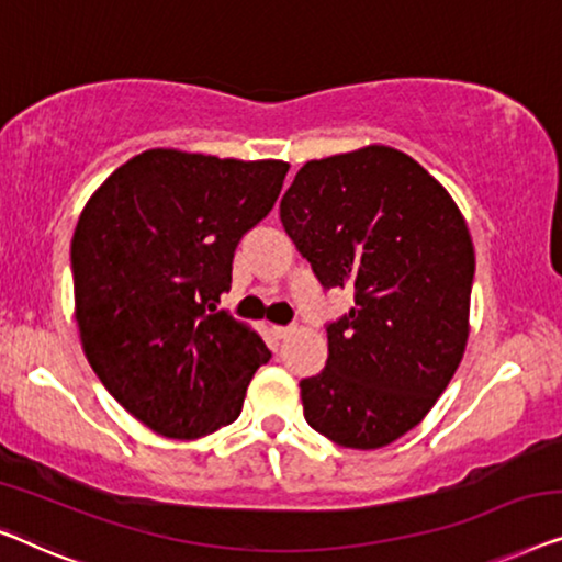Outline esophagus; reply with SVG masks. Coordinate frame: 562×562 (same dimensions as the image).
Instances as JSON below:
<instances>
[{"label": "esophagus", "mask_w": 562, "mask_h": 562, "mask_svg": "<svg viewBox=\"0 0 562 562\" xmlns=\"http://www.w3.org/2000/svg\"><path fill=\"white\" fill-rule=\"evenodd\" d=\"M272 330L278 338H288L292 330H295V326H272Z\"/></svg>", "instance_id": "esophagus-1"}]
</instances>
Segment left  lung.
Segmentation results:
<instances>
[{
  "label": "left lung",
  "mask_w": 562,
  "mask_h": 562,
  "mask_svg": "<svg viewBox=\"0 0 562 562\" xmlns=\"http://www.w3.org/2000/svg\"><path fill=\"white\" fill-rule=\"evenodd\" d=\"M280 218L323 288L357 303L326 328V369L300 382L305 420L344 448L390 446L463 359L476 270L463 213L413 157L369 145L305 162Z\"/></svg>",
  "instance_id": "8db88e82"
}]
</instances>
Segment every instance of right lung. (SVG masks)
<instances>
[{
  "label": "right lung",
  "instance_id": "obj_1",
  "mask_svg": "<svg viewBox=\"0 0 562 562\" xmlns=\"http://www.w3.org/2000/svg\"><path fill=\"white\" fill-rule=\"evenodd\" d=\"M288 170L157 147L83 205L70 241L83 353L126 413L165 438L232 425L272 357L216 303L232 288L236 244L272 211Z\"/></svg>",
  "mask_w": 562,
  "mask_h": 562
}]
</instances>
